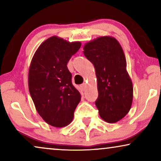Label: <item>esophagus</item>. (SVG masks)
I'll list each match as a JSON object with an SVG mask.
<instances>
[{
	"label": "esophagus",
	"mask_w": 161,
	"mask_h": 161,
	"mask_svg": "<svg viewBox=\"0 0 161 161\" xmlns=\"http://www.w3.org/2000/svg\"><path fill=\"white\" fill-rule=\"evenodd\" d=\"M80 87H81V89H82L83 91H84V90H86V83H83V84H81Z\"/></svg>",
	"instance_id": "obj_1"
}]
</instances>
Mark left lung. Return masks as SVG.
<instances>
[{
	"label": "left lung",
	"instance_id": "1",
	"mask_svg": "<svg viewBox=\"0 0 161 161\" xmlns=\"http://www.w3.org/2000/svg\"><path fill=\"white\" fill-rule=\"evenodd\" d=\"M83 50L95 69L98 89L95 105L99 114L108 123L118 122L129 112L133 96L124 51L115 38L107 36L89 42Z\"/></svg>",
	"mask_w": 161,
	"mask_h": 161
}]
</instances>
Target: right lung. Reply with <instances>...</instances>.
<instances>
[{
	"instance_id": "add662e5",
	"label": "right lung",
	"mask_w": 161,
	"mask_h": 161,
	"mask_svg": "<svg viewBox=\"0 0 161 161\" xmlns=\"http://www.w3.org/2000/svg\"><path fill=\"white\" fill-rule=\"evenodd\" d=\"M80 46V42H69L53 36L39 45L32 58L28 72L30 94L38 114L53 127L69 125L80 101L67 66Z\"/></svg>"
}]
</instances>
